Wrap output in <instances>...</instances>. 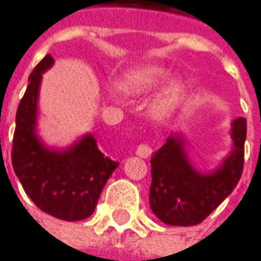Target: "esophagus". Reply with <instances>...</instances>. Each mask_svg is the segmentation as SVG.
Wrapping results in <instances>:
<instances>
[{"mask_svg": "<svg viewBox=\"0 0 261 261\" xmlns=\"http://www.w3.org/2000/svg\"><path fill=\"white\" fill-rule=\"evenodd\" d=\"M137 156H140L143 159H146V158H149L150 154H152V147L149 146V144H140L139 147H137Z\"/></svg>", "mask_w": 261, "mask_h": 261, "instance_id": "esophagus-1", "label": "esophagus"}]
</instances>
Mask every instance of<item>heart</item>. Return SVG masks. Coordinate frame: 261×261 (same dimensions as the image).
I'll return each instance as SVG.
<instances>
[{
  "label": "heart",
  "mask_w": 261,
  "mask_h": 261,
  "mask_svg": "<svg viewBox=\"0 0 261 261\" xmlns=\"http://www.w3.org/2000/svg\"><path fill=\"white\" fill-rule=\"evenodd\" d=\"M169 71L161 65H143L125 71L119 80V89L127 95H140L162 83ZM181 97V85L171 83L153 103L152 114L156 118L168 117L178 105Z\"/></svg>",
  "instance_id": "obj_1"
}]
</instances>
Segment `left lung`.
<instances>
[{
    "label": "left lung",
    "mask_w": 261,
    "mask_h": 261,
    "mask_svg": "<svg viewBox=\"0 0 261 261\" xmlns=\"http://www.w3.org/2000/svg\"><path fill=\"white\" fill-rule=\"evenodd\" d=\"M247 121H232V150L212 172H200L190 162L186 139L171 134L152 154V212L174 226H193L203 222L237 187L244 166Z\"/></svg>",
    "instance_id": "obj_1"
}]
</instances>
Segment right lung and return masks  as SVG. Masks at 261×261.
Wrapping results in <instances>:
<instances>
[{
	"label": "right lung",
	"instance_id": "obj_1",
	"mask_svg": "<svg viewBox=\"0 0 261 261\" xmlns=\"http://www.w3.org/2000/svg\"><path fill=\"white\" fill-rule=\"evenodd\" d=\"M52 64V57L46 55L29 75L16 115L11 162L26 194L42 212L63 221H82L95 212L118 162L97 149L92 134L67 149H52L40 140L36 131L40 82Z\"/></svg>",
	"mask_w": 261,
	"mask_h": 261
}]
</instances>
